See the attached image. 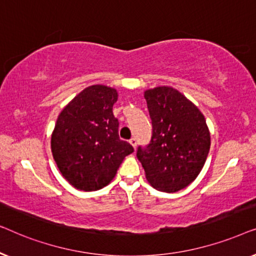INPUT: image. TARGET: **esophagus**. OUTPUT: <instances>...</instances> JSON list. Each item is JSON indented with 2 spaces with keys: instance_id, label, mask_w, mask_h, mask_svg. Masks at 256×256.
Instances as JSON below:
<instances>
[{
  "instance_id": "34e87169",
  "label": "esophagus",
  "mask_w": 256,
  "mask_h": 256,
  "mask_svg": "<svg viewBox=\"0 0 256 256\" xmlns=\"http://www.w3.org/2000/svg\"><path fill=\"white\" fill-rule=\"evenodd\" d=\"M129 143H130V144L134 146V149H136V146H138V141H136L135 138H132L130 140H129Z\"/></svg>"
}]
</instances>
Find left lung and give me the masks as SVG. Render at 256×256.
Wrapping results in <instances>:
<instances>
[{
    "mask_svg": "<svg viewBox=\"0 0 256 256\" xmlns=\"http://www.w3.org/2000/svg\"><path fill=\"white\" fill-rule=\"evenodd\" d=\"M152 135L136 156L157 190L177 192L191 184L208 158L211 138L204 115L172 87L144 92Z\"/></svg>",
    "mask_w": 256,
    "mask_h": 256,
    "instance_id": "1",
    "label": "left lung"
}]
</instances>
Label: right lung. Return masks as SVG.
<instances>
[{
	"label": "right lung",
	"instance_id": "add662e5",
	"mask_svg": "<svg viewBox=\"0 0 256 256\" xmlns=\"http://www.w3.org/2000/svg\"><path fill=\"white\" fill-rule=\"evenodd\" d=\"M116 90L93 85L80 92L59 114L51 136L58 169L72 186L96 191L113 180L122 160L134 152L118 138L113 114Z\"/></svg>",
	"mask_w": 256,
	"mask_h": 256
}]
</instances>
